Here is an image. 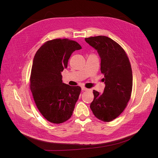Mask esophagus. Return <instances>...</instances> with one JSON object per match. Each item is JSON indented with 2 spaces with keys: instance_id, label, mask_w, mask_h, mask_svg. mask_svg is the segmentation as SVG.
<instances>
[{
  "instance_id": "obj_1",
  "label": "esophagus",
  "mask_w": 158,
  "mask_h": 158,
  "mask_svg": "<svg viewBox=\"0 0 158 158\" xmlns=\"http://www.w3.org/2000/svg\"><path fill=\"white\" fill-rule=\"evenodd\" d=\"M81 89H82V91H87V90H88V89L86 88H85V87H82Z\"/></svg>"
}]
</instances>
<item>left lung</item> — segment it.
<instances>
[{
    "label": "left lung",
    "instance_id": "8db88e82",
    "mask_svg": "<svg viewBox=\"0 0 158 158\" xmlns=\"http://www.w3.org/2000/svg\"><path fill=\"white\" fill-rule=\"evenodd\" d=\"M85 40L98 52L106 84L102 94L93 90L90 108L97 118L110 122L124 111L130 99L133 86L130 62L123 48L108 37H90Z\"/></svg>",
    "mask_w": 158,
    "mask_h": 158
}]
</instances>
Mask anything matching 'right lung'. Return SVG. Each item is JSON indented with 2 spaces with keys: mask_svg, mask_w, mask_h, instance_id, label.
I'll return each instance as SVG.
<instances>
[{
  "mask_svg": "<svg viewBox=\"0 0 158 158\" xmlns=\"http://www.w3.org/2000/svg\"><path fill=\"white\" fill-rule=\"evenodd\" d=\"M81 48L74 40L56 39L46 41L35 55L30 88L38 110L52 123L69 119L79 98L81 87L63 83L61 72L72 52Z\"/></svg>",
  "mask_w": 158,
  "mask_h": 158,
  "instance_id": "add662e5",
  "label": "right lung"
}]
</instances>
